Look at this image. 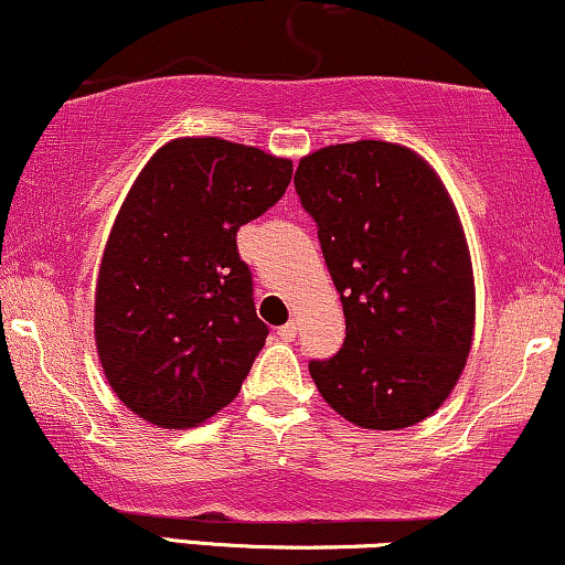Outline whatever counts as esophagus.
Wrapping results in <instances>:
<instances>
[{"mask_svg": "<svg viewBox=\"0 0 565 565\" xmlns=\"http://www.w3.org/2000/svg\"><path fill=\"white\" fill-rule=\"evenodd\" d=\"M278 335H281L284 341H295L297 339V323H295V320H289L287 326L278 328Z\"/></svg>", "mask_w": 565, "mask_h": 565, "instance_id": "1", "label": "esophagus"}]
</instances>
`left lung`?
Masks as SVG:
<instances>
[{"label":"left lung","mask_w":565,"mask_h":565,"mask_svg":"<svg viewBox=\"0 0 565 565\" xmlns=\"http://www.w3.org/2000/svg\"><path fill=\"white\" fill-rule=\"evenodd\" d=\"M347 318L310 375L328 406L370 430L423 423L446 402L475 333V278L459 213L430 163L383 140L305 156L295 174Z\"/></svg>","instance_id":"obj_1"}]
</instances>
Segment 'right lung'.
I'll return each instance as SVG.
<instances>
[{"instance_id":"add662e5","label":"right lung","mask_w":565,"mask_h":565,"mask_svg":"<svg viewBox=\"0 0 565 565\" xmlns=\"http://www.w3.org/2000/svg\"><path fill=\"white\" fill-rule=\"evenodd\" d=\"M291 171L260 148L177 138L127 192L98 268L96 347L138 417L195 427L239 394L268 326L237 232L281 200Z\"/></svg>"}]
</instances>
